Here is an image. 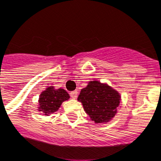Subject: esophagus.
Segmentation results:
<instances>
[{"label":"esophagus","instance_id":"34e87169","mask_svg":"<svg viewBox=\"0 0 161 161\" xmlns=\"http://www.w3.org/2000/svg\"><path fill=\"white\" fill-rule=\"evenodd\" d=\"M78 91L77 90H74V91H72L71 93H70V96H71V98H72V99H77V97H78Z\"/></svg>","mask_w":161,"mask_h":161}]
</instances>
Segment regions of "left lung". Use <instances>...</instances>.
<instances>
[{"label": "left lung", "instance_id": "obj_1", "mask_svg": "<svg viewBox=\"0 0 161 161\" xmlns=\"http://www.w3.org/2000/svg\"><path fill=\"white\" fill-rule=\"evenodd\" d=\"M78 101L92 121L96 123L106 122L116 113L120 105V95L116 90L98 81H91L81 89Z\"/></svg>", "mask_w": 161, "mask_h": 161}]
</instances>
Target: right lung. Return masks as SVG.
<instances>
[{
    "instance_id": "1",
    "label": "right lung",
    "mask_w": 161,
    "mask_h": 161,
    "mask_svg": "<svg viewBox=\"0 0 161 161\" xmlns=\"http://www.w3.org/2000/svg\"><path fill=\"white\" fill-rule=\"evenodd\" d=\"M69 98V94L64 89H54L53 87H49L40 94L39 110L43 111L45 115L48 116V114L53 113L58 110L61 103Z\"/></svg>"
}]
</instances>
